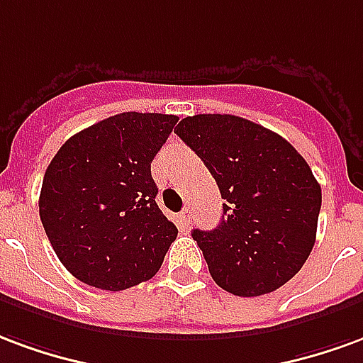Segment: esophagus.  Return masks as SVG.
I'll list each match as a JSON object with an SVG mask.
<instances>
[{
    "mask_svg": "<svg viewBox=\"0 0 363 363\" xmlns=\"http://www.w3.org/2000/svg\"><path fill=\"white\" fill-rule=\"evenodd\" d=\"M189 224H191V208L185 207L182 213H179V226L182 228H189Z\"/></svg>",
    "mask_w": 363,
    "mask_h": 363,
    "instance_id": "obj_1",
    "label": "esophagus"
}]
</instances>
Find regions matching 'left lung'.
Segmentation results:
<instances>
[{"label": "left lung", "mask_w": 363, "mask_h": 363, "mask_svg": "<svg viewBox=\"0 0 363 363\" xmlns=\"http://www.w3.org/2000/svg\"><path fill=\"white\" fill-rule=\"evenodd\" d=\"M176 133L224 199L220 224L191 232L214 282L243 298L286 284L313 250L321 208V185L303 156L271 129L230 113L189 116Z\"/></svg>", "instance_id": "8db88e82"}]
</instances>
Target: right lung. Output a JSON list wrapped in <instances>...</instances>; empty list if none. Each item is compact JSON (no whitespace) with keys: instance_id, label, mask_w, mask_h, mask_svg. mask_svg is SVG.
Segmentation results:
<instances>
[{"instance_id":"right-lung-1","label":"right lung","mask_w":363,"mask_h":363,"mask_svg":"<svg viewBox=\"0 0 363 363\" xmlns=\"http://www.w3.org/2000/svg\"><path fill=\"white\" fill-rule=\"evenodd\" d=\"M178 118L123 112L63 143L42 182V226L67 271L120 292L155 277L178 236L156 205L150 162Z\"/></svg>"}]
</instances>
